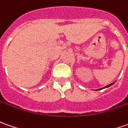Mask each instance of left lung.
<instances>
[{"label": "left lung", "instance_id": "8db88e82", "mask_svg": "<svg viewBox=\"0 0 128 128\" xmlns=\"http://www.w3.org/2000/svg\"><path fill=\"white\" fill-rule=\"evenodd\" d=\"M115 83V82H114ZM114 83H112V84H109V85H108V86H105V87H104V88H99V89H97V90H101V89H104V88H108V87H110V86H112V84H114Z\"/></svg>", "mask_w": 128, "mask_h": 128}]
</instances>
